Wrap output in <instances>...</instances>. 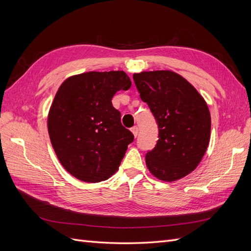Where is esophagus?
<instances>
[{
    "label": "esophagus",
    "mask_w": 251,
    "mask_h": 251,
    "mask_svg": "<svg viewBox=\"0 0 251 251\" xmlns=\"http://www.w3.org/2000/svg\"><path fill=\"white\" fill-rule=\"evenodd\" d=\"M131 132L133 133V135L135 136V137H136V136H137L138 135V126H133L132 128H131Z\"/></svg>",
    "instance_id": "34e87169"
}]
</instances>
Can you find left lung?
Listing matches in <instances>:
<instances>
[{"label":"left lung","instance_id":"left-lung-1","mask_svg":"<svg viewBox=\"0 0 251 251\" xmlns=\"http://www.w3.org/2000/svg\"><path fill=\"white\" fill-rule=\"evenodd\" d=\"M141 100L156 118L159 139L146 155L147 168L157 179L174 182L201 162L210 139L206 101L180 74L170 70L134 73Z\"/></svg>","mask_w":251,"mask_h":251}]
</instances>
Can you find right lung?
Here are the masks:
<instances>
[{"label":"right lung","instance_id":"obj_1","mask_svg":"<svg viewBox=\"0 0 251 251\" xmlns=\"http://www.w3.org/2000/svg\"><path fill=\"white\" fill-rule=\"evenodd\" d=\"M124 71H90L68 77L48 114V133L58 160L76 179L96 183L118 171L134 135L120 123L112 98L131 88Z\"/></svg>","mask_w":251,"mask_h":251}]
</instances>
